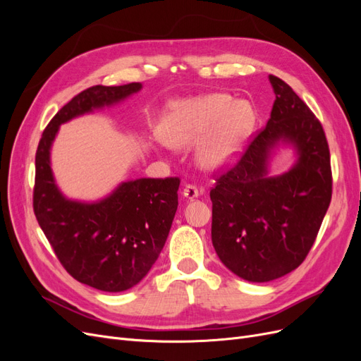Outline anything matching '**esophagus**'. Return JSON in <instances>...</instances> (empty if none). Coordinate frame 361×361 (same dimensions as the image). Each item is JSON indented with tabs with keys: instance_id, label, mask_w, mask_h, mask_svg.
Masks as SVG:
<instances>
[{
	"instance_id": "obj_1",
	"label": "esophagus",
	"mask_w": 361,
	"mask_h": 361,
	"mask_svg": "<svg viewBox=\"0 0 361 361\" xmlns=\"http://www.w3.org/2000/svg\"><path fill=\"white\" fill-rule=\"evenodd\" d=\"M199 194H200V191H199L197 187H195V185H192V183L185 185V188H183V197L185 199H188V200L197 199Z\"/></svg>"
}]
</instances>
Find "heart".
<instances>
[{
  "mask_svg": "<svg viewBox=\"0 0 361 361\" xmlns=\"http://www.w3.org/2000/svg\"><path fill=\"white\" fill-rule=\"evenodd\" d=\"M255 123L256 113L248 102L212 93L173 102L161 135L176 147L191 146L207 135L199 149V161L206 170H220L235 161Z\"/></svg>",
  "mask_w": 361,
  "mask_h": 361,
  "instance_id": "heart-1",
  "label": "heart"
}]
</instances>
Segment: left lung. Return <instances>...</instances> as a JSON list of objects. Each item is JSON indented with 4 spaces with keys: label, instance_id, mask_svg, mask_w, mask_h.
I'll list each match as a JSON object with an SVG mask.
<instances>
[{
    "label": "left lung",
    "instance_id": "8db88e82",
    "mask_svg": "<svg viewBox=\"0 0 361 361\" xmlns=\"http://www.w3.org/2000/svg\"><path fill=\"white\" fill-rule=\"evenodd\" d=\"M276 101L271 117L211 190L212 244L233 274L276 280L298 268L318 236L333 192L330 149L324 128L290 85L269 75ZM281 139L298 164L267 176L270 150Z\"/></svg>",
    "mask_w": 361,
    "mask_h": 361
}]
</instances>
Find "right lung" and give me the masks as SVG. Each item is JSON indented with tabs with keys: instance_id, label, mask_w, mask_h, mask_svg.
Instances as JSON below:
<instances>
[{
	"instance_id": "add662e5",
	"label": "right lung",
	"mask_w": 361,
	"mask_h": 361,
	"mask_svg": "<svg viewBox=\"0 0 361 361\" xmlns=\"http://www.w3.org/2000/svg\"><path fill=\"white\" fill-rule=\"evenodd\" d=\"M140 89V82H129L93 85L78 93L52 117L36 152L32 209L37 223L64 269L104 292L130 289L155 264L178 209L180 179L128 180L99 202H75L57 188L49 152L61 123L117 104Z\"/></svg>"
}]
</instances>
